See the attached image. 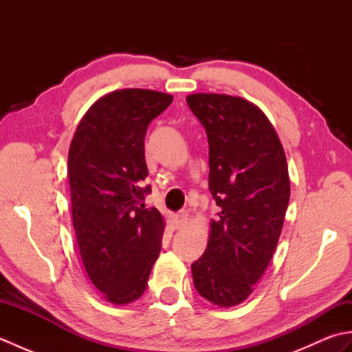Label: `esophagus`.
Returning a JSON list of instances; mask_svg holds the SVG:
<instances>
[{
    "mask_svg": "<svg viewBox=\"0 0 352 352\" xmlns=\"http://www.w3.org/2000/svg\"><path fill=\"white\" fill-rule=\"evenodd\" d=\"M186 223H188V213H186V212H182V213H178V214L174 216V227H175V230L183 228Z\"/></svg>",
    "mask_w": 352,
    "mask_h": 352,
    "instance_id": "1",
    "label": "esophagus"
}]
</instances>
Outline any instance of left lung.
<instances>
[{
	"instance_id": "8db88e82",
	"label": "left lung",
	"mask_w": 352,
	"mask_h": 352,
	"mask_svg": "<svg viewBox=\"0 0 352 352\" xmlns=\"http://www.w3.org/2000/svg\"><path fill=\"white\" fill-rule=\"evenodd\" d=\"M208 139V189L221 207L203 256L192 263L198 294L219 307L251 295L271 261L290 198L286 154L252 102L221 94L188 95Z\"/></svg>"
}]
</instances>
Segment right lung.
I'll list each match as a JSON object with an SVG mask.
<instances>
[{"label": "right lung", "mask_w": 352, "mask_h": 352, "mask_svg": "<svg viewBox=\"0 0 352 352\" xmlns=\"http://www.w3.org/2000/svg\"><path fill=\"white\" fill-rule=\"evenodd\" d=\"M172 95L122 89L81 118L68 154L72 222L89 278L111 304L142 296L162 250L163 216L146 208L151 192L145 134Z\"/></svg>", "instance_id": "add662e5"}]
</instances>
